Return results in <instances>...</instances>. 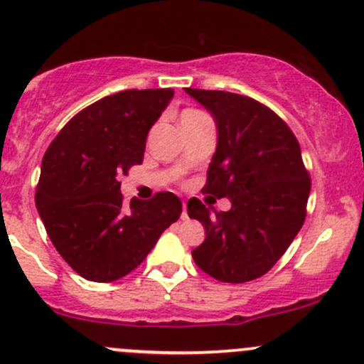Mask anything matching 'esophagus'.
I'll return each mask as SVG.
<instances>
[{"instance_id": "1", "label": "esophagus", "mask_w": 364, "mask_h": 364, "mask_svg": "<svg viewBox=\"0 0 364 364\" xmlns=\"http://www.w3.org/2000/svg\"><path fill=\"white\" fill-rule=\"evenodd\" d=\"M181 218H183V220L188 218V211H186V200H185V203H183V213H181Z\"/></svg>"}]
</instances>
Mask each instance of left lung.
Instances as JSON below:
<instances>
[{"label": "left lung", "instance_id": "1", "mask_svg": "<svg viewBox=\"0 0 364 364\" xmlns=\"http://www.w3.org/2000/svg\"><path fill=\"white\" fill-rule=\"evenodd\" d=\"M185 91L211 112L218 130L203 192L232 204L211 215L199 199L188 200V216L205 229L192 257L218 282L255 280L284 255L306 216L311 181L299 142L278 114L250 97Z\"/></svg>", "mask_w": 364, "mask_h": 364}]
</instances>
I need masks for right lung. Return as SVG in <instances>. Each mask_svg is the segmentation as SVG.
<instances>
[{
    "instance_id": "right-lung-1",
    "label": "right lung",
    "mask_w": 364,
    "mask_h": 364,
    "mask_svg": "<svg viewBox=\"0 0 364 364\" xmlns=\"http://www.w3.org/2000/svg\"><path fill=\"white\" fill-rule=\"evenodd\" d=\"M172 97L167 87L102 98L75 114L43 155L36 209L54 248L86 280L107 284L132 273L181 215L171 192L124 208L117 181L142 164L149 128Z\"/></svg>"
}]
</instances>
